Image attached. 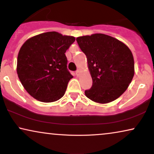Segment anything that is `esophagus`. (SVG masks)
<instances>
[{
	"mask_svg": "<svg viewBox=\"0 0 154 154\" xmlns=\"http://www.w3.org/2000/svg\"><path fill=\"white\" fill-rule=\"evenodd\" d=\"M79 70L75 71V74H76V75H79Z\"/></svg>",
	"mask_w": 154,
	"mask_h": 154,
	"instance_id": "esophagus-1",
	"label": "esophagus"
}]
</instances>
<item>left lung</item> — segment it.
<instances>
[{
  "instance_id": "obj_1",
  "label": "left lung",
  "mask_w": 154,
  "mask_h": 154,
  "mask_svg": "<svg viewBox=\"0 0 154 154\" xmlns=\"http://www.w3.org/2000/svg\"><path fill=\"white\" fill-rule=\"evenodd\" d=\"M76 41L87 57L92 79L91 88L85 91L86 97L101 104L116 100L134 76L130 50L115 38L102 33L78 37Z\"/></svg>"
}]
</instances>
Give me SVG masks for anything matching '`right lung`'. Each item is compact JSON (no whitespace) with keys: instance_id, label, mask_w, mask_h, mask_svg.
Wrapping results in <instances>:
<instances>
[{"instance_id":"add662e5","label":"right lung","mask_w":154,"mask_h":154,"mask_svg":"<svg viewBox=\"0 0 154 154\" xmlns=\"http://www.w3.org/2000/svg\"><path fill=\"white\" fill-rule=\"evenodd\" d=\"M73 36L50 31L27 40L20 48L17 72L28 93L43 102L62 98L73 75L67 69L65 52Z\"/></svg>"}]
</instances>
